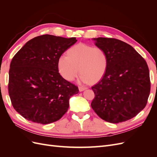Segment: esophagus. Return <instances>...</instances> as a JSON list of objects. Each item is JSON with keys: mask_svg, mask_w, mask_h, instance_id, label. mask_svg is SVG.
Wrapping results in <instances>:
<instances>
[{"mask_svg": "<svg viewBox=\"0 0 157 157\" xmlns=\"http://www.w3.org/2000/svg\"><path fill=\"white\" fill-rule=\"evenodd\" d=\"M87 89V87H84V86H79L78 87V90L80 92H82V91H84V90H86Z\"/></svg>", "mask_w": 157, "mask_h": 157, "instance_id": "34e87169", "label": "esophagus"}]
</instances>
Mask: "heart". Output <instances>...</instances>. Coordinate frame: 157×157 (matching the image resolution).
I'll return each mask as SVG.
<instances>
[{
	"label": "heart",
	"mask_w": 157,
	"mask_h": 157,
	"mask_svg": "<svg viewBox=\"0 0 157 157\" xmlns=\"http://www.w3.org/2000/svg\"><path fill=\"white\" fill-rule=\"evenodd\" d=\"M67 55L59 57L58 66L61 75L69 81L73 80L80 72V82H97L106 72L107 56L100 47L79 43L70 48Z\"/></svg>",
	"instance_id": "b5f03b06"
}]
</instances>
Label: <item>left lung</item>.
<instances>
[{
	"mask_svg": "<svg viewBox=\"0 0 157 157\" xmlns=\"http://www.w3.org/2000/svg\"><path fill=\"white\" fill-rule=\"evenodd\" d=\"M107 56L106 72L92 87L91 106L103 120L118 123L136 117L149 96V71L145 60L132 46L113 38L92 39Z\"/></svg>",
	"mask_w": 157,
	"mask_h": 157,
	"instance_id": "left-lung-1",
	"label": "left lung"
}]
</instances>
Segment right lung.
I'll use <instances>...</instances> for the list:
<instances>
[{
	"label": "right lung",
	"instance_id": "1",
	"mask_svg": "<svg viewBox=\"0 0 157 157\" xmlns=\"http://www.w3.org/2000/svg\"><path fill=\"white\" fill-rule=\"evenodd\" d=\"M77 41L43 35L28 41L13 56L8 93L14 109L27 120L50 124L67 111L69 99L78 88L60 75L58 61Z\"/></svg>",
	"mask_w": 157,
	"mask_h": 157
}]
</instances>
